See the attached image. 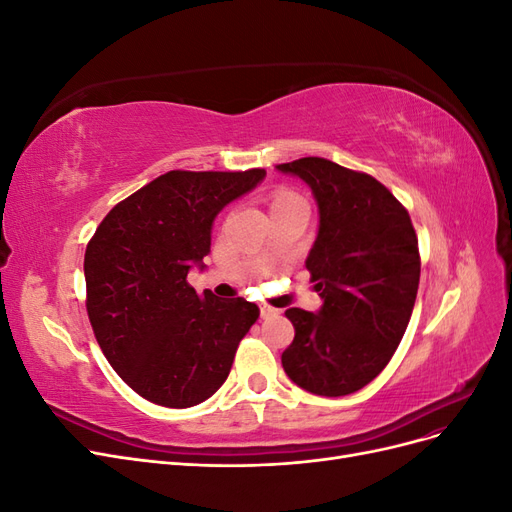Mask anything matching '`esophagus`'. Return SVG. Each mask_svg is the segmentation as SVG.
Listing matches in <instances>:
<instances>
[{"label": "esophagus", "mask_w": 512, "mask_h": 512, "mask_svg": "<svg viewBox=\"0 0 512 512\" xmlns=\"http://www.w3.org/2000/svg\"><path fill=\"white\" fill-rule=\"evenodd\" d=\"M280 314V309H275L271 305H260V316L262 318H271V316H277Z\"/></svg>", "instance_id": "esophagus-1"}]
</instances>
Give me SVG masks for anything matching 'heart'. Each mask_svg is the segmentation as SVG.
Instances as JSON below:
<instances>
[{
	"label": "heart",
	"mask_w": 512,
	"mask_h": 512,
	"mask_svg": "<svg viewBox=\"0 0 512 512\" xmlns=\"http://www.w3.org/2000/svg\"><path fill=\"white\" fill-rule=\"evenodd\" d=\"M294 200H301L297 194L290 192V190H277L273 200H271V207H280V205H288L294 203Z\"/></svg>",
	"instance_id": "obj_1"
}]
</instances>
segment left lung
<instances>
[{
  "label": "left lung",
  "mask_w": 512,
  "mask_h": 512,
  "mask_svg": "<svg viewBox=\"0 0 512 512\" xmlns=\"http://www.w3.org/2000/svg\"><path fill=\"white\" fill-rule=\"evenodd\" d=\"M277 170L301 177L318 203L305 267L324 301L318 314L286 309L294 339L282 365L309 393L350 395L389 365L408 329L421 280L416 232L406 207L367 173L324 158Z\"/></svg>",
  "instance_id": "obj_1"
}]
</instances>
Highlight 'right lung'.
I'll list each match as a JSON object with an SVG mask.
<instances>
[{"mask_svg": "<svg viewBox=\"0 0 512 512\" xmlns=\"http://www.w3.org/2000/svg\"><path fill=\"white\" fill-rule=\"evenodd\" d=\"M265 175L168 170L108 211L87 243L91 329L119 378L151 404L190 408L209 399L260 316L243 297L198 294L188 271L205 267L215 215Z\"/></svg>", "mask_w": 512, "mask_h": 512, "instance_id": "obj_1", "label": "right lung"}]
</instances>
